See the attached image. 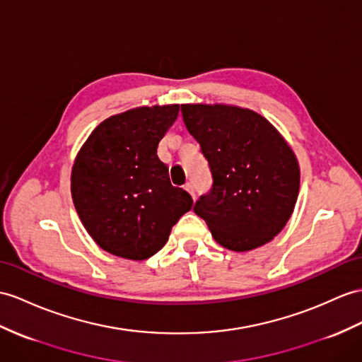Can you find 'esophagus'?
Listing matches in <instances>:
<instances>
[{
    "mask_svg": "<svg viewBox=\"0 0 362 362\" xmlns=\"http://www.w3.org/2000/svg\"><path fill=\"white\" fill-rule=\"evenodd\" d=\"M184 189H186V190L190 193V195H192V198L195 199V189H193V184H192V182H187L186 186H184Z\"/></svg>",
    "mask_w": 362,
    "mask_h": 362,
    "instance_id": "obj_1",
    "label": "esophagus"
}]
</instances>
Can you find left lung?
<instances>
[{"mask_svg": "<svg viewBox=\"0 0 362 362\" xmlns=\"http://www.w3.org/2000/svg\"><path fill=\"white\" fill-rule=\"evenodd\" d=\"M189 134L209 161L214 184L195 214L218 244L247 252L272 241L293 214L298 160L283 135L259 113L224 104H182Z\"/></svg>", "mask_w": 362, "mask_h": 362, "instance_id": "1", "label": "left lung"}]
</instances>
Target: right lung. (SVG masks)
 <instances>
[{
    "mask_svg": "<svg viewBox=\"0 0 362 362\" xmlns=\"http://www.w3.org/2000/svg\"><path fill=\"white\" fill-rule=\"evenodd\" d=\"M178 112V104H169L113 115L79 148L70 176L72 199L86 230L105 252L151 258L192 209V197L172 186L156 155Z\"/></svg>",
    "mask_w": 362,
    "mask_h": 362,
    "instance_id": "right-lung-1",
    "label": "right lung"
}]
</instances>
